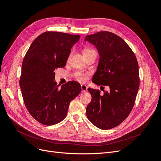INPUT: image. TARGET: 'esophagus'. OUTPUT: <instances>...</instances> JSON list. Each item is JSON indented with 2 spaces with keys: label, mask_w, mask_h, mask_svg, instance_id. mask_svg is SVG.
Masks as SVG:
<instances>
[{
  "label": "esophagus",
  "mask_w": 161,
  "mask_h": 161,
  "mask_svg": "<svg viewBox=\"0 0 161 161\" xmlns=\"http://www.w3.org/2000/svg\"><path fill=\"white\" fill-rule=\"evenodd\" d=\"M81 89L82 92H86L87 90V86L83 84L81 86Z\"/></svg>",
  "instance_id": "1"
}]
</instances>
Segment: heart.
I'll return each mask as SVG.
<instances>
[{
    "label": "heart",
    "mask_w": 161,
    "mask_h": 161,
    "mask_svg": "<svg viewBox=\"0 0 161 161\" xmlns=\"http://www.w3.org/2000/svg\"><path fill=\"white\" fill-rule=\"evenodd\" d=\"M93 51H95L94 49H90V48H85L84 49V51H83V53H84V55L87 54V53H89L91 52H93ZM78 80L80 81H84L86 80V76L84 75H80L78 77Z\"/></svg>",
    "instance_id": "b5f03b06"
}]
</instances>
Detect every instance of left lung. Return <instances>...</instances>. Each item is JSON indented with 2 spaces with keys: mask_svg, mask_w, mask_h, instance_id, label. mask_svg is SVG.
<instances>
[{
  "mask_svg": "<svg viewBox=\"0 0 161 161\" xmlns=\"http://www.w3.org/2000/svg\"><path fill=\"white\" fill-rule=\"evenodd\" d=\"M94 45L100 56L92 81L108 86L110 91L88 88L92 101L86 108L87 117L102 130L121 124L132 110L139 88L138 64L135 55L119 36L108 31L87 35L84 39Z\"/></svg>",
  "mask_w": 161,
  "mask_h": 161,
  "instance_id": "8db88e82",
  "label": "left lung"
}]
</instances>
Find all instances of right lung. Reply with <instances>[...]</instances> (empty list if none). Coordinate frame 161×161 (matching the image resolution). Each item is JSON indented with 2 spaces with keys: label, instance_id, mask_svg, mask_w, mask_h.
<instances>
[{
  "label": "right lung",
  "instance_id": "add662e5",
  "mask_svg": "<svg viewBox=\"0 0 161 161\" xmlns=\"http://www.w3.org/2000/svg\"><path fill=\"white\" fill-rule=\"evenodd\" d=\"M79 35L48 31L31 45L23 64L19 81L24 103L36 120L50 126L66 117L71 100L81 92L75 81L61 86L55 81V70L64 67Z\"/></svg>",
  "mask_w": 161,
  "mask_h": 161
}]
</instances>
